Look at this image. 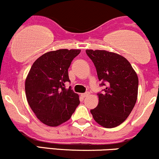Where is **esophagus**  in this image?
Listing matches in <instances>:
<instances>
[{
    "label": "esophagus",
    "mask_w": 159,
    "mask_h": 159,
    "mask_svg": "<svg viewBox=\"0 0 159 159\" xmlns=\"http://www.w3.org/2000/svg\"><path fill=\"white\" fill-rule=\"evenodd\" d=\"M88 95H89V93H81V97L85 98V97H87V96H88Z\"/></svg>",
    "instance_id": "obj_1"
}]
</instances>
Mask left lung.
<instances>
[{
  "label": "left lung",
  "instance_id": "8db88e82",
  "mask_svg": "<svg viewBox=\"0 0 159 159\" xmlns=\"http://www.w3.org/2000/svg\"><path fill=\"white\" fill-rule=\"evenodd\" d=\"M94 63L100 86L98 104L90 110L96 123L105 128L123 123L132 112L138 98V78L132 65L123 56L105 50H86Z\"/></svg>",
  "mask_w": 159,
  "mask_h": 159
}]
</instances>
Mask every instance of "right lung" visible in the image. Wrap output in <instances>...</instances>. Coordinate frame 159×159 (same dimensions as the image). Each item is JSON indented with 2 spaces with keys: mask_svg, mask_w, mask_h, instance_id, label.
<instances>
[{
  "mask_svg": "<svg viewBox=\"0 0 159 159\" xmlns=\"http://www.w3.org/2000/svg\"><path fill=\"white\" fill-rule=\"evenodd\" d=\"M79 49H59L43 54L34 62L25 81L27 102L36 117L48 126L70 119L80 104L79 96L65 84L68 69Z\"/></svg>",
  "mask_w": 159,
  "mask_h": 159,
  "instance_id": "right-lung-1",
  "label": "right lung"
}]
</instances>
